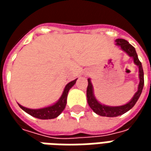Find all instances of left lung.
<instances>
[{"label":"left lung","mask_w":151,"mask_h":151,"mask_svg":"<svg viewBox=\"0 0 151 151\" xmlns=\"http://www.w3.org/2000/svg\"><path fill=\"white\" fill-rule=\"evenodd\" d=\"M116 43L117 45L120 46L121 49L124 51L129 56L133 57L134 60V63L138 66L140 83L138 85V91L136 92V94L134 95L133 98L131 99V101L129 102L126 104L120 106V107H108V106L102 105L95 99L94 95H93V87H92L91 82V80L88 79V86H87V90H86L87 103H88L90 108H91L95 113L98 114L99 116H120L130 110L135 105L137 101L138 100L140 95L142 94V91L143 86H144V73H143L142 66V63L137 57V54L135 48L127 40H123V39H117L116 40Z\"/></svg>","instance_id":"8db88e82"}]
</instances>
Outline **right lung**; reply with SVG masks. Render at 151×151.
<instances>
[{"instance_id":"right-lung-1","label":"right lung","mask_w":151,"mask_h":151,"mask_svg":"<svg viewBox=\"0 0 151 151\" xmlns=\"http://www.w3.org/2000/svg\"><path fill=\"white\" fill-rule=\"evenodd\" d=\"M76 81H77V79L70 82L65 86V90L63 91V94L60 99H59V101L56 103L52 106H50V107H47V108H40V109H29V108L22 107L20 104L18 105L23 111H26L27 113L30 114L32 116L35 117V118L42 119V120L54 119V118L58 116L60 114L64 111V109H65L66 106V104H67V96H68L69 89L75 84Z\"/></svg>"}]
</instances>
